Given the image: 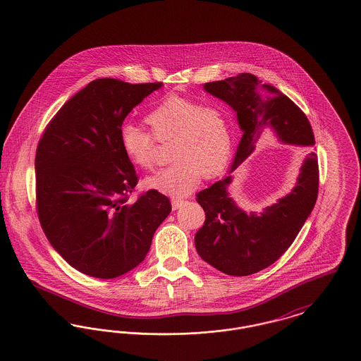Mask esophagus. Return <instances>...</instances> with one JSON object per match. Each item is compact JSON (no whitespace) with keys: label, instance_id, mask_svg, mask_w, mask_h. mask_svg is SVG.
<instances>
[{"label":"esophagus","instance_id":"34e87169","mask_svg":"<svg viewBox=\"0 0 361 361\" xmlns=\"http://www.w3.org/2000/svg\"><path fill=\"white\" fill-rule=\"evenodd\" d=\"M185 204L184 199H178V197H173L172 199V208L173 209H178Z\"/></svg>","mask_w":361,"mask_h":361}]
</instances>
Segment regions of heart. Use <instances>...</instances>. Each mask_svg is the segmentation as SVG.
I'll return each mask as SVG.
<instances>
[{
	"label": "heart",
	"instance_id": "1",
	"mask_svg": "<svg viewBox=\"0 0 361 361\" xmlns=\"http://www.w3.org/2000/svg\"><path fill=\"white\" fill-rule=\"evenodd\" d=\"M153 135L126 123L119 133L123 153L131 164L149 171L154 166L155 139L169 145L173 161L146 178L147 188L181 197L207 178L224 172L234 146L228 115L218 106H206L180 96H168L145 118Z\"/></svg>",
	"mask_w": 361,
	"mask_h": 361
}]
</instances>
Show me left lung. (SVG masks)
Segmentation results:
<instances>
[{"instance_id": "8db88e82", "label": "left lung", "mask_w": 361, "mask_h": 361, "mask_svg": "<svg viewBox=\"0 0 361 361\" xmlns=\"http://www.w3.org/2000/svg\"><path fill=\"white\" fill-rule=\"evenodd\" d=\"M261 82L256 75L242 73L204 84L206 92L237 112L243 131L230 173L253 153L267 126L283 143L315 145L302 109L275 86ZM231 180L227 176L197 193L196 200L206 212V221L195 235V246L200 257L226 275H253L284 255L309 218L318 196V157L310 153L291 192L261 212L247 214L230 197Z\"/></svg>"}]
</instances>
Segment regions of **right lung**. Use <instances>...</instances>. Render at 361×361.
Returning a JSON list of instances; mask_svg holds the SVG:
<instances>
[{"instance_id":"right-lung-1","label":"right lung","mask_w":361,"mask_h":361,"mask_svg":"<svg viewBox=\"0 0 361 361\" xmlns=\"http://www.w3.org/2000/svg\"><path fill=\"white\" fill-rule=\"evenodd\" d=\"M162 82L99 78L47 124L36 149V209L52 247L73 268L114 279L139 265L171 214L155 189L128 200L137 176L121 149V124Z\"/></svg>"}]
</instances>
